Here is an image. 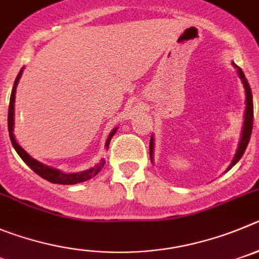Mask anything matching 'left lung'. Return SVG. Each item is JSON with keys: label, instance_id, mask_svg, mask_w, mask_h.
Masks as SVG:
<instances>
[{"label": "left lung", "instance_id": "1", "mask_svg": "<svg viewBox=\"0 0 259 259\" xmlns=\"http://www.w3.org/2000/svg\"><path fill=\"white\" fill-rule=\"evenodd\" d=\"M234 66L238 69V74L239 76H240L241 81H243L244 84V88H245V94H246V100H245V113H244V126H243V132H241V138H240V142H239V147L238 149H236V153L235 156H234L233 161H231L230 166L228 167L229 171L231 167H233L234 165H236L238 163L239 159L241 158V156L244 154V152H245L246 149V146H248V143H249V139H250V135H252V129H253V96H252V89H250L249 87V83H248V80H246L245 75H244L243 70L240 69L239 66H236L235 64H234ZM153 137L151 138V143H149V156H151V161L153 162Z\"/></svg>", "mask_w": 259, "mask_h": 259}]
</instances>
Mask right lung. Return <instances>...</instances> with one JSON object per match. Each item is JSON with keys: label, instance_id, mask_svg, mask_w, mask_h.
Wrapping results in <instances>:
<instances>
[{"label": "right lung", "instance_id": "1", "mask_svg": "<svg viewBox=\"0 0 259 259\" xmlns=\"http://www.w3.org/2000/svg\"><path fill=\"white\" fill-rule=\"evenodd\" d=\"M21 74H23V69L20 70V72L18 74L15 79V83H14L13 87V92H11V97H10V106H9V117H7V125H9V134H10V139H11V143H13L14 148L15 151L18 152V154L20 156V158L23 159L24 162L31 168V170L34 171L37 175H39L40 178H43L45 180L50 181V183H53V184H62V185H72V184H78V183H83V181L89 180V179L94 178L97 174L100 172L102 170V167L105 166V159H102L100 162V165L94 166V167L89 168V170L81 171V172H74V174H64L61 171L56 170V168L48 167V166L43 165V163L38 162L37 159H34L33 157L29 156L23 148L18 144V142L15 141V137H14V103H15V93H16V87H18L19 79H20ZM116 130L117 127L112 130L108 135L107 141H106V147L108 148L110 146V142L112 139V137L115 135Z\"/></svg>", "mask_w": 259, "mask_h": 259}]
</instances>
